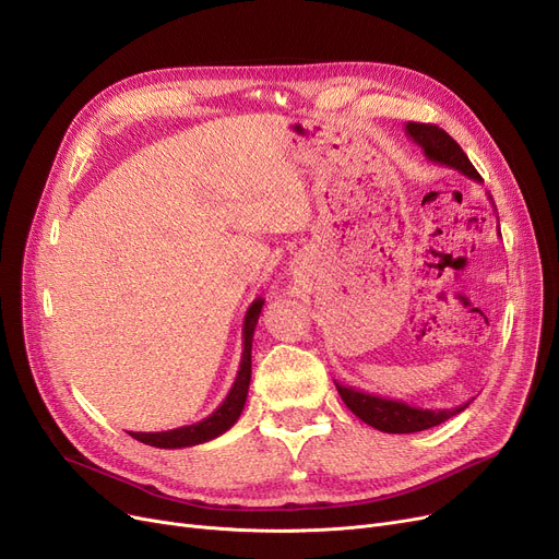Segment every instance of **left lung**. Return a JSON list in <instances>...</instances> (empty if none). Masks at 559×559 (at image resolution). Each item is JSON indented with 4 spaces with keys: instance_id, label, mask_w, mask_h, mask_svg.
Segmentation results:
<instances>
[{
    "instance_id": "left-lung-1",
    "label": "left lung",
    "mask_w": 559,
    "mask_h": 559,
    "mask_svg": "<svg viewBox=\"0 0 559 559\" xmlns=\"http://www.w3.org/2000/svg\"><path fill=\"white\" fill-rule=\"evenodd\" d=\"M405 133L421 146L424 154L432 163H442L447 167H453V169L462 171L464 176H468V179L483 183L480 174L476 171L472 160L466 158V154L462 152V146L444 129H439L435 124L407 122ZM335 388H337L344 405L358 419H362L365 424H369L376 430L394 432V435L428 430L432 426H439V424H444L447 419L460 415L462 409L468 405V403H464V405H457V407H451V409H428V407L424 409V407H417V405H407L405 401L383 399V396L367 394L362 390L340 385V383H335Z\"/></svg>"
}]
</instances>
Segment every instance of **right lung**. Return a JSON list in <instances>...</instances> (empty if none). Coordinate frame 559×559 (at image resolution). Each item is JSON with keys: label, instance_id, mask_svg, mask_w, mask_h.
Returning a JSON list of instances; mask_svg holds the SVG:
<instances>
[{"label": "right lung", "instance_id": "1", "mask_svg": "<svg viewBox=\"0 0 559 559\" xmlns=\"http://www.w3.org/2000/svg\"><path fill=\"white\" fill-rule=\"evenodd\" d=\"M264 299H255L247 314H245V324H242V360L238 376H235V383L228 392V396L222 401V405L215 409L211 417H205L199 424L192 426H181L174 430H163V432H129L133 439L142 444H150L156 449H186V447H197L203 442H211V439L224 435L235 421L240 419L245 403H247V392L251 383V342H253V331L258 324V317L262 312Z\"/></svg>", "mask_w": 559, "mask_h": 559}]
</instances>
